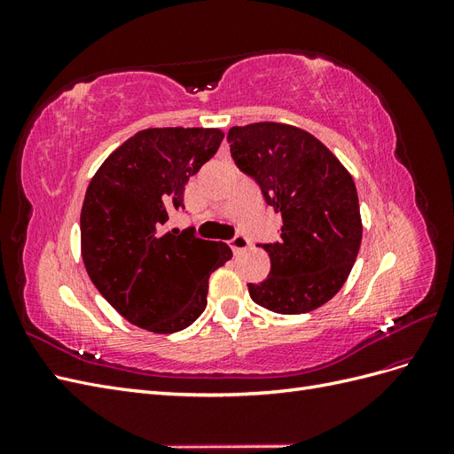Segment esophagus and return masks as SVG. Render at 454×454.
I'll list each match as a JSON object with an SVG mask.
<instances>
[{
    "mask_svg": "<svg viewBox=\"0 0 454 454\" xmlns=\"http://www.w3.org/2000/svg\"><path fill=\"white\" fill-rule=\"evenodd\" d=\"M229 246H231V250H232V252H235V254H240V252H244L246 248H250V240L246 239L244 235H237V237H232V239H231Z\"/></svg>",
    "mask_w": 454,
    "mask_h": 454,
    "instance_id": "1",
    "label": "esophagus"
}]
</instances>
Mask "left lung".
I'll use <instances>...</instances> for the list:
<instances>
[{"label": "left lung", "instance_id": "obj_1", "mask_svg": "<svg viewBox=\"0 0 454 454\" xmlns=\"http://www.w3.org/2000/svg\"><path fill=\"white\" fill-rule=\"evenodd\" d=\"M231 157L282 214L280 239L257 244L270 257L269 277L248 284L254 303L277 314L322 307L347 282L362 242L352 176L312 134L282 122L232 127Z\"/></svg>", "mask_w": 454, "mask_h": 454}]
</instances>
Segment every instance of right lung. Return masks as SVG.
<instances>
[{"instance_id": "add662e5", "label": "right lung", "mask_w": 454, "mask_h": 454, "mask_svg": "<svg viewBox=\"0 0 454 454\" xmlns=\"http://www.w3.org/2000/svg\"><path fill=\"white\" fill-rule=\"evenodd\" d=\"M217 129H147L109 155L81 208V255L96 290L153 333L189 327L206 309L210 274L232 252L195 231L164 232L191 176L222 144Z\"/></svg>"}]
</instances>
